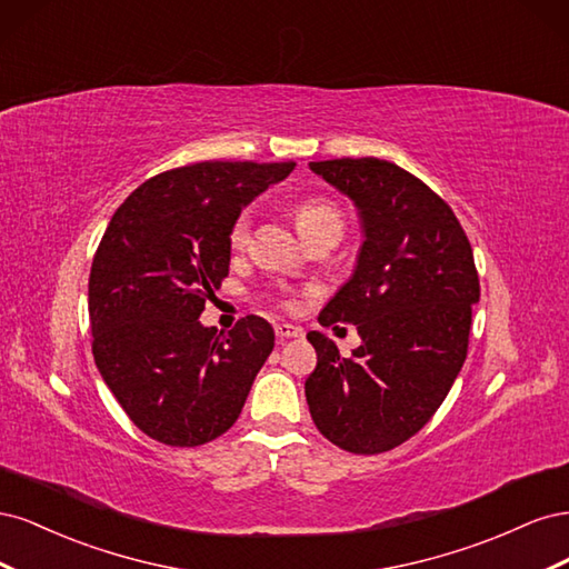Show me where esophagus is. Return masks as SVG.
<instances>
[{"label": "esophagus", "instance_id": "1", "mask_svg": "<svg viewBox=\"0 0 569 569\" xmlns=\"http://www.w3.org/2000/svg\"><path fill=\"white\" fill-rule=\"evenodd\" d=\"M274 335H278V337L284 341V339H295V337H301V335H303V330H301V327H297V325H289V322H278V325H274Z\"/></svg>", "mask_w": 569, "mask_h": 569}]
</instances>
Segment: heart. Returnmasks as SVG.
Masks as SVG:
<instances>
[{
	"instance_id": "1",
	"label": "heart",
	"mask_w": 569,
	"mask_h": 569,
	"mask_svg": "<svg viewBox=\"0 0 569 569\" xmlns=\"http://www.w3.org/2000/svg\"><path fill=\"white\" fill-rule=\"evenodd\" d=\"M325 222H341V216H339V209L327 199H320V197H313V199H303L299 206H297V226L303 232L313 230L318 226H325ZM249 228H251V218L249 213H239L237 220L232 222V230H230V244L237 249L242 247L247 242L249 237Z\"/></svg>"
}]
</instances>
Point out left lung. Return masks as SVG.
I'll return each instance as SVG.
<instances>
[{"label": "left lung", "instance_id": "obj_1", "mask_svg": "<svg viewBox=\"0 0 569 569\" xmlns=\"http://www.w3.org/2000/svg\"><path fill=\"white\" fill-rule=\"evenodd\" d=\"M349 197L360 220L356 268L320 325H356L360 347L343 358L308 332L318 366L306 401L320 435L349 453H385L435 416L468 356L479 278L451 206L382 159L308 163Z\"/></svg>", "mask_w": 569, "mask_h": 569}]
</instances>
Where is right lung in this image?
Listing matches in <instances>:
<instances>
[{
    "label": "right lung",
    "mask_w": 569,
    "mask_h": 569,
    "mask_svg": "<svg viewBox=\"0 0 569 569\" xmlns=\"http://www.w3.org/2000/svg\"><path fill=\"white\" fill-rule=\"evenodd\" d=\"M295 161H203L147 180L118 206L90 272L94 363L128 418L168 446L226 435L274 347L268 320L228 335L199 316L230 270V230Z\"/></svg>",
    "instance_id": "add662e5"
}]
</instances>
